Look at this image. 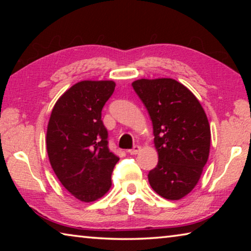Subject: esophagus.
Instances as JSON below:
<instances>
[{"instance_id": "1", "label": "esophagus", "mask_w": 251, "mask_h": 251, "mask_svg": "<svg viewBox=\"0 0 251 251\" xmlns=\"http://www.w3.org/2000/svg\"><path fill=\"white\" fill-rule=\"evenodd\" d=\"M139 151H141V146L136 145V146H134L133 148H131V150H129V151H128V152H129L130 155H136Z\"/></svg>"}]
</instances>
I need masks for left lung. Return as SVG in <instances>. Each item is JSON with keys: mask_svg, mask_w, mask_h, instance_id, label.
I'll use <instances>...</instances> for the list:
<instances>
[{"mask_svg": "<svg viewBox=\"0 0 251 251\" xmlns=\"http://www.w3.org/2000/svg\"><path fill=\"white\" fill-rule=\"evenodd\" d=\"M145 105L154 129L158 164L148 181L159 196L178 201L201 178L210 148V127L199 100L172 78L138 79L131 84Z\"/></svg>", "mask_w": 251, "mask_h": 251, "instance_id": "left-lung-1", "label": "left lung"}]
</instances>
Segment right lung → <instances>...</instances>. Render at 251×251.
Wrapping results in <instances>:
<instances>
[{
	"label": "right lung",
	"mask_w": 251,
	"mask_h": 251,
	"mask_svg": "<svg viewBox=\"0 0 251 251\" xmlns=\"http://www.w3.org/2000/svg\"><path fill=\"white\" fill-rule=\"evenodd\" d=\"M114 90L112 80H83L59 97L50 117V163L62 185L85 202L108 192L120 160L109 151L108 131L101 121V109Z\"/></svg>",
	"instance_id": "add662e5"
}]
</instances>
